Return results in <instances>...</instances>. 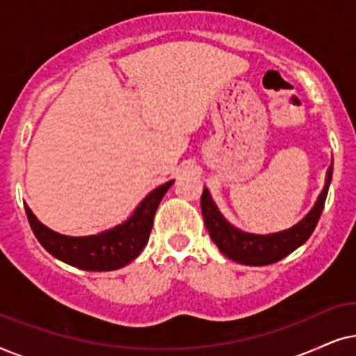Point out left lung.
<instances>
[{"instance_id":"8db88e82","label":"left lung","mask_w":356,"mask_h":356,"mask_svg":"<svg viewBox=\"0 0 356 356\" xmlns=\"http://www.w3.org/2000/svg\"><path fill=\"white\" fill-rule=\"evenodd\" d=\"M330 181H332V165H330L329 172H327L325 187L321 192L319 198H317L314 208L290 229L268 236L243 233V231L231 226L221 216V213L218 211L207 188H203L200 207L210 238L218 245V249L227 259L234 260V262L254 265V267L278 262V260L285 259L293 250H296L300 245L305 244L309 239L312 231L316 229L317 221H319L322 210H324Z\"/></svg>"}]
</instances>
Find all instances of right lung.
<instances>
[{
    "mask_svg": "<svg viewBox=\"0 0 356 356\" xmlns=\"http://www.w3.org/2000/svg\"><path fill=\"white\" fill-rule=\"evenodd\" d=\"M170 186L172 181L154 188L125 222L106 233L84 236V238H71L55 233L37 221L29 207H24L37 241L44 245L47 252L76 268L89 270V272H108V270L125 267L145 249L153 227L154 213Z\"/></svg>",
    "mask_w": 356,
    "mask_h": 356,
    "instance_id": "obj_1",
    "label": "right lung"
}]
</instances>
